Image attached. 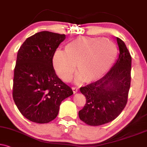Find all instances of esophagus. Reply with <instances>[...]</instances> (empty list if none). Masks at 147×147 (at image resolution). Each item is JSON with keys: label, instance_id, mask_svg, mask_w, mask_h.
Returning <instances> with one entry per match:
<instances>
[{"label": "esophagus", "instance_id": "1", "mask_svg": "<svg viewBox=\"0 0 147 147\" xmlns=\"http://www.w3.org/2000/svg\"><path fill=\"white\" fill-rule=\"evenodd\" d=\"M72 90H73V92L74 93H76L78 90V88H77L76 86H72Z\"/></svg>", "mask_w": 147, "mask_h": 147}]
</instances>
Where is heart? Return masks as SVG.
Returning a JSON list of instances; mask_svg holds the SVG:
<instances>
[{
	"mask_svg": "<svg viewBox=\"0 0 147 147\" xmlns=\"http://www.w3.org/2000/svg\"><path fill=\"white\" fill-rule=\"evenodd\" d=\"M117 54L116 45L108 39L80 37L69 42L65 52L57 50L52 56V65L59 77L69 82L76 69V82H91L110 69Z\"/></svg>",
	"mask_w": 147,
	"mask_h": 147,
	"instance_id": "b5f03b06",
	"label": "heart"
}]
</instances>
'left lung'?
<instances>
[{
	"instance_id": "left-lung-1",
	"label": "left lung",
	"mask_w": 147,
	"mask_h": 147,
	"mask_svg": "<svg viewBox=\"0 0 147 147\" xmlns=\"http://www.w3.org/2000/svg\"><path fill=\"white\" fill-rule=\"evenodd\" d=\"M117 41L119 55L113 67L100 80L80 88L86 104L79 111V118L89 125L99 126L115 120L127 102L131 57L123 41L118 37Z\"/></svg>"
}]
</instances>
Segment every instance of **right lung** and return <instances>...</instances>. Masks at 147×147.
Segmentation results:
<instances>
[{
    "mask_svg": "<svg viewBox=\"0 0 147 147\" xmlns=\"http://www.w3.org/2000/svg\"><path fill=\"white\" fill-rule=\"evenodd\" d=\"M65 35L41 31L27 38L17 54L13 98L24 117L48 123L57 117L62 101L73 90L57 76L52 56Z\"/></svg>",
    "mask_w": 147,
    "mask_h": 147,
    "instance_id": "1",
    "label": "right lung"
}]
</instances>
